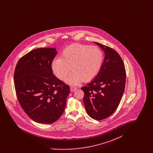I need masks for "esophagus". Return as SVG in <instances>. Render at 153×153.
Wrapping results in <instances>:
<instances>
[{"label":"esophagus","instance_id":"obj_1","mask_svg":"<svg viewBox=\"0 0 153 153\" xmlns=\"http://www.w3.org/2000/svg\"><path fill=\"white\" fill-rule=\"evenodd\" d=\"M77 89V88L76 87H71V91H76Z\"/></svg>","mask_w":153,"mask_h":153}]
</instances>
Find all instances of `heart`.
<instances>
[{
  "label": "heart",
  "mask_w": 153,
  "mask_h": 153,
  "mask_svg": "<svg viewBox=\"0 0 153 153\" xmlns=\"http://www.w3.org/2000/svg\"><path fill=\"white\" fill-rule=\"evenodd\" d=\"M104 59L102 51L96 47L80 44L71 45L63 51L61 57L51 61V69L59 79L76 85L82 80L93 79L99 72Z\"/></svg>",
  "instance_id": "obj_1"
}]
</instances>
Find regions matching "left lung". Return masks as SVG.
Here are the masks:
<instances>
[{
    "instance_id": "obj_1",
    "label": "left lung",
    "mask_w": 153,
    "mask_h": 153,
    "mask_svg": "<svg viewBox=\"0 0 153 153\" xmlns=\"http://www.w3.org/2000/svg\"><path fill=\"white\" fill-rule=\"evenodd\" d=\"M95 43L105 53L104 61L95 79L81 89L84 92L83 102L88 115L101 120L117 108L123 94L126 74L123 61L117 51Z\"/></svg>"
}]
</instances>
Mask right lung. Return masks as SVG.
<instances>
[{
	"mask_svg": "<svg viewBox=\"0 0 153 153\" xmlns=\"http://www.w3.org/2000/svg\"><path fill=\"white\" fill-rule=\"evenodd\" d=\"M55 48H38L18 61L15 69L16 94L22 109L37 123L55 122L64 112L70 88L54 74Z\"/></svg>",
	"mask_w": 153,
	"mask_h": 153,
	"instance_id": "1",
	"label": "right lung"
}]
</instances>
